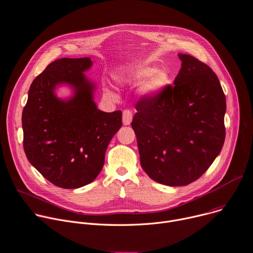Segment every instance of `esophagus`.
I'll list each match as a JSON object with an SVG mask.
<instances>
[{
  "label": "esophagus",
  "mask_w": 253,
  "mask_h": 253,
  "mask_svg": "<svg viewBox=\"0 0 253 253\" xmlns=\"http://www.w3.org/2000/svg\"><path fill=\"white\" fill-rule=\"evenodd\" d=\"M132 112L130 110H124L123 111V124L124 125H129L132 121Z\"/></svg>",
  "instance_id": "1"
}]
</instances>
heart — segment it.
Wrapping results in <instances>:
<instances>
[{"label":"heart","mask_w":253,"mask_h":253,"mask_svg":"<svg viewBox=\"0 0 253 253\" xmlns=\"http://www.w3.org/2000/svg\"><path fill=\"white\" fill-rule=\"evenodd\" d=\"M130 78L136 84L142 83L141 92L144 95L158 94L169 80L167 72L163 70L157 71L155 68H149V67H144V68L133 71Z\"/></svg>","instance_id":"heart-1"}]
</instances>
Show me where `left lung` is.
I'll use <instances>...</instances> for the list:
<instances>
[{"label":"left lung","instance_id":"left-lung-1","mask_svg":"<svg viewBox=\"0 0 253 253\" xmlns=\"http://www.w3.org/2000/svg\"><path fill=\"white\" fill-rule=\"evenodd\" d=\"M182 67L156 95H142L131 126L140 164L156 182L188 185L203 176L221 153L226 128V96L211 67L178 55Z\"/></svg>","mask_w":253,"mask_h":253}]
</instances>
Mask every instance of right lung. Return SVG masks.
Returning a JSON list of instances; mask_svg holds the SVG:
<instances>
[{"mask_svg":"<svg viewBox=\"0 0 253 253\" xmlns=\"http://www.w3.org/2000/svg\"><path fill=\"white\" fill-rule=\"evenodd\" d=\"M89 58L56 60L32 81L22 113L27 160L50 183L74 189L91 183L102 171L107 147L122 126V112L97 110L93 85L83 72ZM69 83L76 95L65 102L53 89Z\"/></svg>","mask_w":253,"mask_h":253,"instance_id":"1","label":"right lung"}]
</instances>
